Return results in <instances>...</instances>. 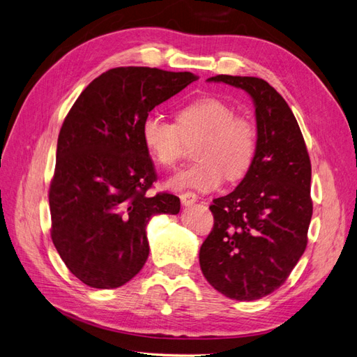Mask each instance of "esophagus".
I'll return each mask as SVG.
<instances>
[{
	"label": "esophagus",
	"instance_id": "1",
	"mask_svg": "<svg viewBox=\"0 0 357 357\" xmlns=\"http://www.w3.org/2000/svg\"><path fill=\"white\" fill-rule=\"evenodd\" d=\"M180 199H181V204L186 205V207H189V205H193L197 201H198V195L195 192H183L180 195Z\"/></svg>",
	"mask_w": 357,
	"mask_h": 357
}]
</instances>
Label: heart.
I'll return each mask as SVG.
<instances>
[{"mask_svg":"<svg viewBox=\"0 0 357 357\" xmlns=\"http://www.w3.org/2000/svg\"><path fill=\"white\" fill-rule=\"evenodd\" d=\"M147 150L162 167H172L183 156L186 139L201 137L195 164L180 169L167 185L181 190H211L225 178H243L257 150V128L250 117L235 114L232 107L214 96H201L177 112V123L150 114L142 126Z\"/></svg>","mask_w":357,"mask_h":357,"instance_id":"1","label":"heart"}]
</instances>
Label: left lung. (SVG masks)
I'll use <instances>...</instances> for the list:
<instances>
[{"label":"left lung","mask_w":357,"mask_h":357,"mask_svg":"<svg viewBox=\"0 0 357 357\" xmlns=\"http://www.w3.org/2000/svg\"><path fill=\"white\" fill-rule=\"evenodd\" d=\"M256 107L257 150L234 192L213 199V229L199 248L207 282L236 301H255L282 286L307 247L312 215L311 162L290 107L268 82L219 74Z\"/></svg>","instance_id":"left-lung-1"}]
</instances>
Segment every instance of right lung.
<instances>
[{
    "label": "right lung",
    "mask_w": 357,
    "mask_h": 357,
    "mask_svg": "<svg viewBox=\"0 0 357 357\" xmlns=\"http://www.w3.org/2000/svg\"><path fill=\"white\" fill-rule=\"evenodd\" d=\"M198 77L149 67H119L92 80L58 137L50 181V235L67 268L95 289L128 283L149 257L146 226L177 214L180 199L159 192L143 142L144 119Z\"/></svg>",
    "instance_id": "1"
}]
</instances>
